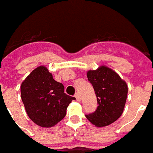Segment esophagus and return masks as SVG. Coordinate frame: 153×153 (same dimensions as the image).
<instances>
[{"instance_id": "34e87169", "label": "esophagus", "mask_w": 153, "mask_h": 153, "mask_svg": "<svg viewBox=\"0 0 153 153\" xmlns=\"http://www.w3.org/2000/svg\"><path fill=\"white\" fill-rule=\"evenodd\" d=\"M75 97H76V100H77V101H80V100H81V97H80L79 94H77V93L75 95Z\"/></svg>"}]
</instances>
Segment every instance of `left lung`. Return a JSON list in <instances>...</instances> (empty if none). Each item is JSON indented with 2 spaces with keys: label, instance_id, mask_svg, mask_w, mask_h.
Here are the masks:
<instances>
[{
  "label": "left lung",
  "instance_id": "left-lung-1",
  "mask_svg": "<svg viewBox=\"0 0 153 153\" xmlns=\"http://www.w3.org/2000/svg\"><path fill=\"white\" fill-rule=\"evenodd\" d=\"M86 75L96 93L98 106L94 113L85 117L98 128L108 126L123 114L128 85L117 72L105 65L96 70H89Z\"/></svg>",
  "mask_w": 153,
  "mask_h": 153
}]
</instances>
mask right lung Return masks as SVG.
I'll return each instance as SVG.
<instances>
[{"label": "right lung", "instance_id": "right-lung-1", "mask_svg": "<svg viewBox=\"0 0 153 153\" xmlns=\"http://www.w3.org/2000/svg\"><path fill=\"white\" fill-rule=\"evenodd\" d=\"M23 104L28 116L43 128H51L67 114L69 104L75 97L64 93V86L53 78L45 66L31 71L20 85Z\"/></svg>", "mask_w": 153, "mask_h": 153}]
</instances>
